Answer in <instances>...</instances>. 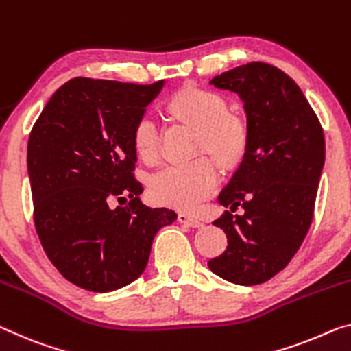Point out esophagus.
<instances>
[{"instance_id":"esophagus-1","label":"esophagus","mask_w":351,"mask_h":351,"mask_svg":"<svg viewBox=\"0 0 351 351\" xmlns=\"http://www.w3.org/2000/svg\"><path fill=\"white\" fill-rule=\"evenodd\" d=\"M179 223L183 226H188V228H193V229H199V228H204V223L201 219H196L190 217V215H185V213H180L179 215Z\"/></svg>"}]
</instances>
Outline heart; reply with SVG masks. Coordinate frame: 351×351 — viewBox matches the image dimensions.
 Wrapping results in <instances>:
<instances>
[{"mask_svg": "<svg viewBox=\"0 0 351 351\" xmlns=\"http://www.w3.org/2000/svg\"><path fill=\"white\" fill-rule=\"evenodd\" d=\"M171 111L197 127V147L207 149L223 161L237 157L245 147L243 119L228 112L223 97L199 88H185L172 97ZM133 143L145 161L160 155L161 134L154 114L145 112L133 130ZM219 183V169L207 155L186 161H169L149 179V191L155 202L182 210L196 208L212 196Z\"/></svg>", "mask_w": 351, "mask_h": 351, "instance_id": "heart-1", "label": "heart"}]
</instances>
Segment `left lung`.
I'll return each mask as SVG.
<instances>
[{"instance_id":"obj_1","label":"left lung","mask_w":351,"mask_h":351,"mask_svg":"<svg viewBox=\"0 0 351 351\" xmlns=\"http://www.w3.org/2000/svg\"><path fill=\"white\" fill-rule=\"evenodd\" d=\"M210 84L243 101L246 144L241 163L218 202L224 212L213 224L228 235L223 254L208 268L232 284L268 281L300 250L314 213L325 165L319 119L292 78L265 62L217 75Z\"/></svg>"}]
</instances>
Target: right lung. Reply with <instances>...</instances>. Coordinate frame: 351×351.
Wrapping results in <instances>:
<instances>
[{"instance_id":"add662e5","label":"right lung","mask_w":351,"mask_h":351,"mask_svg":"<svg viewBox=\"0 0 351 351\" xmlns=\"http://www.w3.org/2000/svg\"><path fill=\"white\" fill-rule=\"evenodd\" d=\"M163 86L73 78L53 94L29 134L37 235L58 271L90 292H112L141 276L154 237L177 219L174 210L144 206L132 174L134 125ZM112 200L128 204L111 208Z\"/></svg>"}]
</instances>
